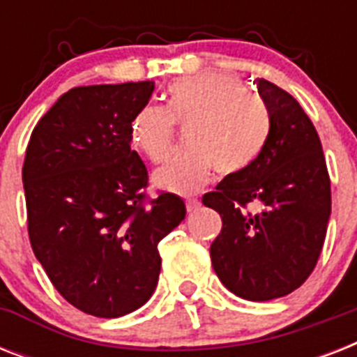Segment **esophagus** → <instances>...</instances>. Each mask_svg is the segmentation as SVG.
<instances>
[{
    "mask_svg": "<svg viewBox=\"0 0 357 357\" xmlns=\"http://www.w3.org/2000/svg\"><path fill=\"white\" fill-rule=\"evenodd\" d=\"M185 206H187V211L192 213L200 207V202L196 200V198H187V200H185Z\"/></svg>",
    "mask_w": 357,
    "mask_h": 357,
    "instance_id": "obj_1",
    "label": "esophagus"
}]
</instances>
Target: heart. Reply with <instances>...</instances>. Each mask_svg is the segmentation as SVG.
I'll return each instance as SVG.
<instances>
[{
    "instance_id": "obj_1",
    "label": "heart",
    "mask_w": 357,
    "mask_h": 357,
    "mask_svg": "<svg viewBox=\"0 0 357 357\" xmlns=\"http://www.w3.org/2000/svg\"><path fill=\"white\" fill-rule=\"evenodd\" d=\"M174 123L189 126V150L168 157L153 181L170 192L190 195L207 183L213 168L235 176L254 165L271 135V111L231 75H187L168 86L165 107L148 103L135 114L129 137L142 155L159 162L172 146Z\"/></svg>"
}]
</instances>
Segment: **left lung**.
Listing matches in <instances>:
<instances>
[{"label": "left lung", "mask_w": 357, "mask_h": 357, "mask_svg": "<svg viewBox=\"0 0 357 357\" xmlns=\"http://www.w3.org/2000/svg\"><path fill=\"white\" fill-rule=\"evenodd\" d=\"M257 92L271 111L265 148L202 202L222 218L209 248L220 282L241 298L265 302L293 293L313 272L332 190L321 139L300 103L266 79H257Z\"/></svg>", "instance_id": "8db88e82"}]
</instances>
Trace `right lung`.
Returning a JSON list of instances; mask_svg holds the SVG:
<instances>
[{
	"mask_svg": "<svg viewBox=\"0 0 357 357\" xmlns=\"http://www.w3.org/2000/svg\"><path fill=\"white\" fill-rule=\"evenodd\" d=\"M153 81L75 86L31 133L22 168L36 259L66 302L114 319L144 305L161 272L157 244L185 218L172 192L146 196L131 120Z\"/></svg>",
	"mask_w": 357,
	"mask_h": 357,
	"instance_id": "right-lung-1",
	"label": "right lung"
}]
</instances>
